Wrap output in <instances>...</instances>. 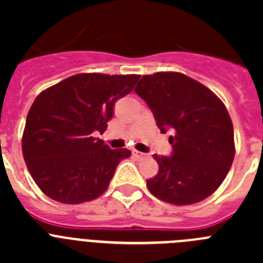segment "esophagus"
<instances>
[{"instance_id": "obj_1", "label": "esophagus", "mask_w": 263, "mask_h": 263, "mask_svg": "<svg viewBox=\"0 0 263 263\" xmlns=\"http://www.w3.org/2000/svg\"><path fill=\"white\" fill-rule=\"evenodd\" d=\"M132 154H133V157L137 158V159H142V158L146 157V154H143V153H141V152H137V150H133V152H132Z\"/></svg>"}]
</instances>
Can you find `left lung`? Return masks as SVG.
I'll list each match as a JSON object with an SVG mask.
<instances>
[{"label":"left lung","mask_w":263,"mask_h":263,"mask_svg":"<svg viewBox=\"0 0 263 263\" xmlns=\"http://www.w3.org/2000/svg\"><path fill=\"white\" fill-rule=\"evenodd\" d=\"M134 90L152 109L160 132H173L171 155H153L159 170L146 180L150 192L176 205L211 196L234 159L233 125L221 100L179 72L142 76Z\"/></svg>","instance_id":"obj_1"}]
</instances>
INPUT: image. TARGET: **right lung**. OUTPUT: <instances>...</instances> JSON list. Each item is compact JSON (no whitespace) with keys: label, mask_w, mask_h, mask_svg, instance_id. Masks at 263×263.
<instances>
[{"label":"right lung","mask_w":263,"mask_h":263,"mask_svg":"<svg viewBox=\"0 0 263 263\" xmlns=\"http://www.w3.org/2000/svg\"><path fill=\"white\" fill-rule=\"evenodd\" d=\"M138 75L79 73L43 90L32 103L22 153L42 192L63 204L90 201L106 191L118 163L132 153L111 150L103 134L117 100Z\"/></svg>","instance_id":"1"}]
</instances>
